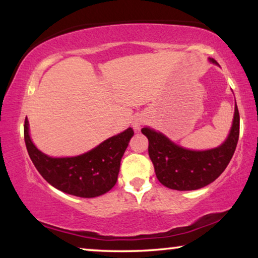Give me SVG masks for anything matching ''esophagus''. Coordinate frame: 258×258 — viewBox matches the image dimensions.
I'll return each instance as SVG.
<instances>
[{"mask_svg":"<svg viewBox=\"0 0 258 258\" xmlns=\"http://www.w3.org/2000/svg\"><path fill=\"white\" fill-rule=\"evenodd\" d=\"M144 123H146V118H143L142 116H137V117H135L132 121V125L133 128L137 132V130L141 129V126H142Z\"/></svg>","mask_w":258,"mask_h":258,"instance_id":"1","label":"esophagus"}]
</instances>
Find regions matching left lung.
Segmentation results:
<instances>
[{"instance_id":"8db88e82","label":"left lung","mask_w":258,"mask_h":258,"mask_svg":"<svg viewBox=\"0 0 258 258\" xmlns=\"http://www.w3.org/2000/svg\"><path fill=\"white\" fill-rule=\"evenodd\" d=\"M209 61L218 66L214 58ZM141 132L149 141V157L162 184L179 191L201 189L213 183L225 170L235 153L239 136L238 109L235 101L234 118L228 137L213 149H186L150 126H144Z\"/></svg>"}]
</instances>
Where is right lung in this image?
Here are the masks:
<instances>
[{
  "mask_svg": "<svg viewBox=\"0 0 258 258\" xmlns=\"http://www.w3.org/2000/svg\"><path fill=\"white\" fill-rule=\"evenodd\" d=\"M133 136L134 130L128 128L84 154L51 157L37 149L31 141L28 118L24 122L28 154L42 177L54 188L83 199L103 195L116 184L121 160Z\"/></svg>",
  "mask_w": 258,
  "mask_h": 258,
  "instance_id": "add662e5",
  "label": "right lung"
}]
</instances>
